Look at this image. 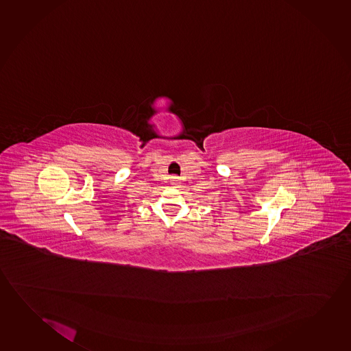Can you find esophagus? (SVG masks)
Returning a JSON list of instances; mask_svg holds the SVG:
<instances>
[{
  "label": "esophagus",
  "mask_w": 351,
  "mask_h": 351,
  "mask_svg": "<svg viewBox=\"0 0 351 351\" xmlns=\"http://www.w3.org/2000/svg\"><path fill=\"white\" fill-rule=\"evenodd\" d=\"M175 181H178V180H175Z\"/></svg>",
  "instance_id": "34e87169"
}]
</instances>
